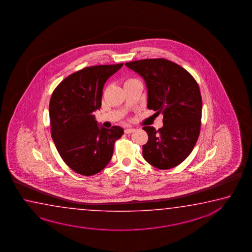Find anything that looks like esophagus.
Segmentation results:
<instances>
[{
	"instance_id": "34e87169",
	"label": "esophagus",
	"mask_w": 252,
	"mask_h": 252,
	"mask_svg": "<svg viewBox=\"0 0 252 252\" xmlns=\"http://www.w3.org/2000/svg\"><path fill=\"white\" fill-rule=\"evenodd\" d=\"M134 130H135V128H126L125 130H124V132H125V134H130V133L134 132Z\"/></svg>"
}]
</instances>
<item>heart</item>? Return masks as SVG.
I'll return each instance as SVG.
<instances>
[{"instance_id": "heart-1", "label": "heart", "mask_w": 252, "mask_h": 252, "mask_svg": "<svg viewBox=\"0 0 252 252\" xmlns=\"http://www.w3.org/2000/svg\"><path fill=\"white\" fill-rule=\"evenodd\" d=\"M131 80H134V79H128V81L127 82H128V81H131Z\"/></svg>"}]
</instances>
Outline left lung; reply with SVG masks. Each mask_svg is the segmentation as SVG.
Listing matches in <instances>:
<instances>
[{"mask_svg": "<svg viewBox=\"0 0 252 252\" xmlns=\"http://www.w3.org/2000/svg\"><path fill=\"white\" fill-rule=\"evenodd\" d=\"M145 80L147 107L163 115V126L143 129L148 141L143 156L157 169L174 168L186 160L195 146L201 129V92L196 81L186 69L164 59L125 63Z\"/></svg>", "mask_w": 252, "mask_h": 252, "instance_id": "8db88e82", "label": "left lung"}]
</instances>
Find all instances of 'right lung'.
Returning a JSON list of instances; mask_svg holds the SVG:
<instances>
[{
	"instance_id": "right-lung-1",
	"label": "right lung",
	"mask_w": 252,
	"mask_h": 252,
	"mask_svg": "<svg viewBox=\"0 0 252 252\" xmlns=\"http://www.w3.org/2000/svg\"><path fill=\"white\" fill-rule=\"evenodd\" d=\"M123 65L85 67L64 79L51 95V137L61 158L76 173L92 176L101 171L124 134L120 126H98L93 115L101 107L105 82Z\"/></svg>"
}]
</instances>
